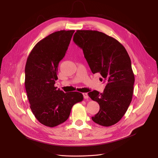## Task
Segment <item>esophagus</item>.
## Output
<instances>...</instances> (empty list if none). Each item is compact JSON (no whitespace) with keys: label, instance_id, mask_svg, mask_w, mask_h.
<instances>
[{"label":"esophagus","instance_id":"esophagus-1","mask_svg":"<svg viewBox=\"0 0 158 158\" xmlns=\"http://www.w3.org/2000/svg\"><path fill=\"white\" fill-rule=\"evenodd\" d=\"M83 96H84V99H88L89 96H88V94L87 93H83Z\"/></svg>","mask_w":158,"mask_h":158}]
</instances>
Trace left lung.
<instances>
[{
  "label": "left lung",
  "mask_w": 158,
  "mask_h": 158,
  "mask_svg": "<svg viewBox=\"0 0 158 158\" xmlns=\"http://www.w3.org/2000/svg\"><path fill=\"white\" fill-rule=\"evenodd\" d=\"M73 41L82 49L92 73H99L103 77L100 80L106 83L103 93H88L100 107L92 121L112 126L122 118L132 101L135 74L130 56L120 42L98 31L77 30Z\"/></svg>",
  "instance_id": "8db88e82"
}]
</instances>
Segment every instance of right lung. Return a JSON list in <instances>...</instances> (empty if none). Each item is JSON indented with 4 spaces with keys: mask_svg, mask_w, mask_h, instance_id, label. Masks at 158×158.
Listing matches in <instances>:
<instances>
[{
    "mask_svg": "<svg viewBox=\"0 0 158 158\" xmlns=\"http://www.w3.org/2000/svg\"><path fill=\"white\" fill-rule=\"evenodd\" d=\"M74 32L51 33L37 43L27 59L25 87L30 108L37 121L46 127H54L66 121L73 106L84 98L80 92L64 93L55 86L59 63Z\"/></svg>",
    "mask_w": 158,
    "mask_h": 158,
    "instance_id": "1",
    "label": "right lung"
}]
</instances>
